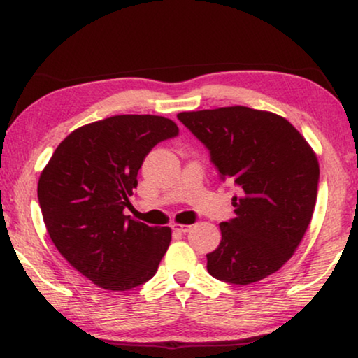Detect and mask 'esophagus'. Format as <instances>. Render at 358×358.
Instances as JSON below:
<instances>
[{
	"mask_svg": "<svg viewBox=\"0 0 358 358\" xmlns=\"http://www.w3.org/2000/svg\"><path fill=\"white\" fill-rule=\"evenodd\" d=\"M172 229L175 231H178V234H188L191 230V225H186V224H173Z\"/></svg>",
	"mask_w": 358,
	"mask_h": 358,
	"instance_id": "34e87169",
	"label": "esophagus"
}]
</instances>
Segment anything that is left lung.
Segmentation results:
<instances>
[{
    "instance_id": "8db88e82",
    "label": "left lung",
    "mask_w": 358,
    "mask_h": 358,
    "mask_svg": "<svg viewBox=\"0 0 358 358\" xmlns=\"http://www.w3.org/2000/svg\"><path fill=\"white\" fill-rule=\"evenodd\" d=\"M203 143L220 180L240 188L235 217L208 256L213 278L236 285L263 280L299 248L313 217L320 164L306 139L279 115L248 107L181 112Z\"/></svg>"
}]
</instances>
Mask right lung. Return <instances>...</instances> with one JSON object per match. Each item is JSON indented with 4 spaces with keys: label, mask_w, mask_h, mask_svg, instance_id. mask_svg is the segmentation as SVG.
<instances>
[{
    "label": "right lung",
    "mask_w": 358,
    "mask_h": 358,
    "mask_svg": "<svg viewBox=\"0 0 358 358\" xmlns=\"http://www.w3.org/2000/svg\"><path fill=\"white\" fill-rule=\"evenodd\" d=\"M178 127L155 115H117L66 136L38 178V203L50 238L64 259L113 292L148 282L172 230L124 215L145 155Z\"/></svg>",
    "instance_id": "right-lung-1"
}]
</instances>
